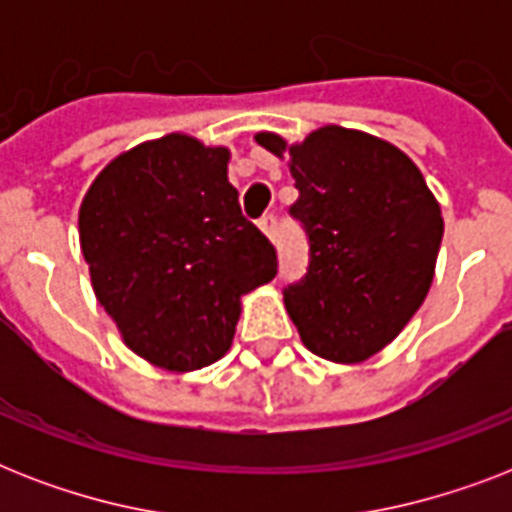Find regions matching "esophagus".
<instances>
[{"label":"esophagus","mask_w":512,"mask_h":512,"mask_svg":"<svg viewBox=\"0 0 512 512\" xmlns=\"http://www.w3.org/2000/svg\"><path fill=\"white\" fill-rule=\"evenodd\" d=\"M257 225H260V231H263L268 239L276 236V215H273V212H265V215L257 220Z\"/></svg>","instance_id":"34e87169"}]
</instances>
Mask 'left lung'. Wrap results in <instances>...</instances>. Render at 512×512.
<instances>
[{"label": "left lung", "mask_w": 512, "mask_h": 512, "mask_svg": "<svg viewBox=\"0 0 512 512\" xmlns=\"http://www.w3.org/2000/svg\"><path fill=\"white\" fill-rule=\"evenodd\" d=\"M289 156L308 236V271L284 289L300 340L316 356L358 364L406 327L428 295L444 217L417 164L385 140L321 127L303 143L260 132Z\"/></svg>", "instance_id": "1"}]
</instances>
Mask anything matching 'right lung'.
I'll use <instances>...</instances> for the list:
<instances>
[{
	"mask_svg": "<svg viewBox=\"0 0 512 512\" xmlns=\"http://www.w3.org/2000/svg\"><path fill=\"white\" fill-rule=\"evenodd\" d=\"M228 148L172 132L116 156L79 209L98 303L138 356L193 372L231 348L241 295L276 276V249L241 215Z\"/></svg>",
	"mask_w": 512,
	"mask_h": 512,
	"instance_id": "obj_1",
	"label": "right lung"
}]
</instances>
